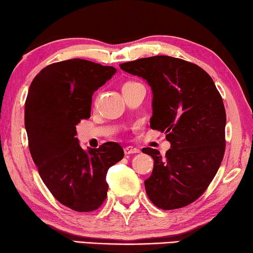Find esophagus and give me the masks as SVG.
I'll use <instances>...</instances> for the list:
<instances>
[{"label": "esophagus", "mask_w": 253, "mask_h": 253, "mask_svg": "<svg viewBox=\"0 0 253 253\" xmlns=\"http://www.w3.org/2000/svg\"><path fill=\"white\" fill-rule=\"evenodd\" d=\"M124 153L126 155L129 154H133V153H139V150H138L137 147H133V146H126L124 148Z\"/></svg>", "instance_id": "obj_1"}]
</instances>
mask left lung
<instances>
[{
	"label": "left lung",
	"instance_id": "left-lung-1",
	"mask_svg": "<svg viewBox=\"0 0 253 253\" xmlns=\"http://www.w3.org/2000/svg\"><path fill=\"white\" fill-rule=\"evenodd\" d=\"M151 86L152 129L166 133V155L146 147L154 160L145 179L147 197L159 209H181L205 192L222 162L226 110L211 76L198 65L171 56H152L120 65Z\"/></svg>",
	"mask_w": 253,
	"mask_h": 253
}]
</instances>
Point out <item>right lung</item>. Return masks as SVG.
Instances as JSON below:
<instances>
[{"mask_svg": "<svg viewBox=\"0 0 253 253\" xmlns=\"http://www.w3.org/2000/svg\"><path fill=\"white\" fill-rule=\"evenodd\" d=\"M115 74L91 61H62L43 68L27 93L25 129L34 164L51 195L77 212L101 206L107 171L124 157L114 141L85 151L75 137L76 126L91 116L93 93Z\"/></svg>", "mask_w": 253, "mask_h": 253, "instance_id": "right-lung-1", "label": "right lung"}]
</instances>
